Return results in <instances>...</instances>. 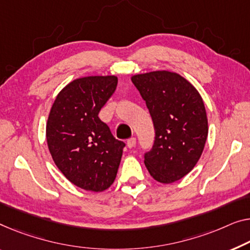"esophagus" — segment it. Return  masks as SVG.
I'll use <instances>...</instances> for the list:
<instances>
[{
	"label": "esophagus",
	"instance_id": "obj_1",
	"mask_svg": "<svg viewBox=\"0 0 250 250\" xmlns=\"http://www.w3.org/2000/svg\"><path fill=\"white\" fill-rule=\"evenodd\" d=\"M135 145H136V138L135 137L130 138V139H128V141H126V146H128L129 148H133V147H135Z\"/></svg>",
	"mask_w": 250,
	"mask_h": 250
}]
</instances>
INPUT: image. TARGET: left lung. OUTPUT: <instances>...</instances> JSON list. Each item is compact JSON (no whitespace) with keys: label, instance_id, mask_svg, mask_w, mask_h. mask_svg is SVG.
<instances>
[{"label":"left lung","instance_id":"obj_1","mask_svg":"<svg viewBox=\"0 0 250 250\" xmlns=\"http://www.w3.org/2000/svg\"><path fill=\"white\" fill-rule=\"evenodd\" d=\"M146 101L155 128L145 165L156 181L173 183L188 174L199 161L208 137L203 100L184 77L167 70L131 78Z\"/></svg>","mask_w":250,"mask_h":250}]
</instances>
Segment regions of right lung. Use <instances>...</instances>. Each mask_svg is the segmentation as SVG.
<instances>
[{
    "instance_id": "right-lung-1",
    "label": "right lung",
    "mask_w": 250,
    "mask_h": 250,
    "mask_svg": "<svg viewBox=\"0 0 250 250\" xmlns=\"http://www.w3.org/2000/svg\"><path fill=\"white\" fill-rule=\"evenodd\" d=\"M117 84L115 76L77 78L57 95L48 118L47 144L56 166L86 191L110 188L121 162L125 144L99 118Z\"/></svg>"
}]
</instances>
